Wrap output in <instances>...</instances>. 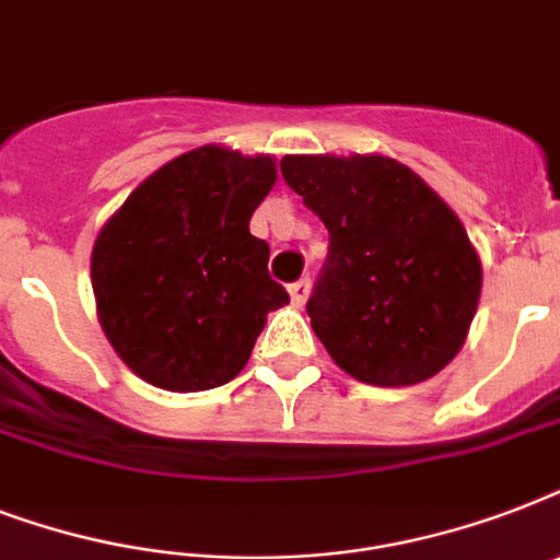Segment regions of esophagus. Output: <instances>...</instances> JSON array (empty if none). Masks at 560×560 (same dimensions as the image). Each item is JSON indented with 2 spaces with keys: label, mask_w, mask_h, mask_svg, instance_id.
Segmentation results:
<instances>
[{
  "label": "esophagus",
  "mask_w": 560,
  "mask_h": 560,
  "mask_svg": "<svg viewBox=\"0 0 560 560\" xmlns=\"http://www.w3.org/2000/svg\"><path fill=\"white\" fill-rule=\"evenodd\" d=\"M307 293H311V279H299L290 284V299H293V305L296 307L305 305Z\"/></svg>",
  "instance_id": "34e87169"
}]
</instances>
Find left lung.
<instances>
[{
  "label": "left lung",
  "instance_id": "8db88e82",
  "mask_svg": "<svg viewBox=\"0 0 560 560\" xmlns=\"http://www.w3.org/2000/svg\"><path fill=\"white\" fill-rule=\"evenodd\" d=\"M281 177L328 229L307 316L334 363L372 386L442 372L465 346L482 290L447 202L386 156H284Z\"/></svg>",
  "mask_w": 560,
  "mask_h": 560
}]
</instances>
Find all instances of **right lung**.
Masks as SVG:
<instances>
[{
  "mask_svg": "<svg viewBox=\"0 0 560 560\" xmlns=\"http://www.w3.org/2000/svg\"><path fill=\"white\" fill-rule=\"evenodd\" d=\"M276 183L272 156L188 151L144 179L92 249L101 328L153 386L202 392L246 366L267 314L288 305L249 218Z\"/></svg>",
  "mask_w": 560,
  "mask_h": 560,
  "instance_id": "obj_1",
  "label": "right lung"
}]
</instances>
